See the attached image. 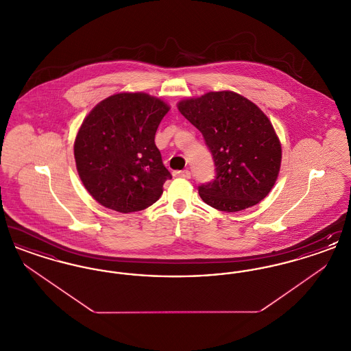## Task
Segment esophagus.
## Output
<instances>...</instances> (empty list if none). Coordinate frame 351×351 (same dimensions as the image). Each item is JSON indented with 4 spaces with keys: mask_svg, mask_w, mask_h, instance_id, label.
I'll return each instance as SVG.
<instances>
[{
    "mask_svg": "<svg viewBox=\"0 0 351 351\" xmlns=\"http://www.w3.org/2000/svg\"><path fill=\"white\" fill-rule=\"evenodd\" d=\"M173 176L176 178H184V179H189L191 178V172L188 169H183V171H175Z\"/></svg>",
    "mask_w": 351,
    "mask_h": 351,
    "instance_id": "esophagus-1",
    "label": "esophagus"
}]
</instances>
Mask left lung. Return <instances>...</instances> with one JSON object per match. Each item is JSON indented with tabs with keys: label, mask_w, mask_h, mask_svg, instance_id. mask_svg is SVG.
<instances>
[{
	"label": "left lung",
	"mask_w": 351,
	"mask_h": 351,
	"mask_svg": "<svg viewBox=\"0 0 351 351\" xmlns=\"http://www.w3.org/2000/svg\"><path fill=\"white\" fill-rule=\"evenodd\" d=\"M212 152L216 178L199 186L204 202L239 212L263 200L278 179L282 146L267 116L234 92H209L179 102Z\"/></svg>",
	"instance_id": "1"
}]
</instances>
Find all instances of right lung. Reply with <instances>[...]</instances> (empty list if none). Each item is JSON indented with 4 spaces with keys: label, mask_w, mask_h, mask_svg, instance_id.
Segmentation results:
<instances>
[{
    "label": "right lung",
    "mask_w": 351,
    "mask_h": 351,
    "mask_svg": "<svg viewBox=\"0 0 351 351\" xmlns=\"http://www.w3.org/2000/svg\"><path fill=\"white\" fill-rule=\"evenodd\" d=\"M169 106L146 93H118L86 116L75 141L79 176L90 196L121 213L149 208L171 173L155 146Z\"/></svg>",
    "instance_id": "obj_1"
}]
</instances>
